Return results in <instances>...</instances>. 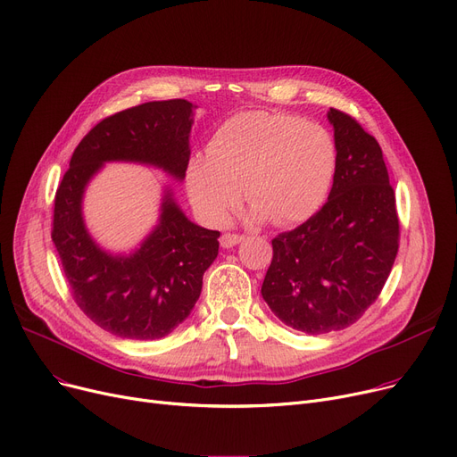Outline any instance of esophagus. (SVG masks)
I'll use <instances>...</instances> for the list:
<instances>
[{
  "instance_id": "34e87169",
  "label": "esophagus",
  "mask_w": 457,
  "mask_h": 457,
  "mask_svg": "<svg viewBox=\"0 0 457 457\" xmlns=\"http://www.w3.org/2000/svg\"><path fill=\"white\" fill-rule=\"evenodd\" d=\"M243 239H245L243 235H237V233H224V235H222V239H220V245H222V248H233L235 245H239Z\"/></svg>"
}]
</instances>
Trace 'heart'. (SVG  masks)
Masks as SVG:
<instances>
[{
  "mask_svg": "<svg viewBox=\"0 0 457 457\" xmlns=\"http://www.w3.org/2000/svg\"><path fill=\"white\" fill-rule=\"evenodd\" d=\"M338 170V145L328 129L282 112H243L218 127L209 154L187 170L190 202L207 224L220 226L241 204L253 218L295 226L327 202Z\"/></svg>",
  "mask_w": 457,
  "mask_h": 457,
  "instance_id": "1",
  "label": "heart"
}]
</instances>
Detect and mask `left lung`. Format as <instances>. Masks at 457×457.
<instances>
[{"label": "left lung", "instance_id": "obj_1", "mask_svg": "<svg viewBox=\"0 0 457 457\" xmlns=\"http://www.w3.org/2000/svg\"><path fill=\"white\" fill-rule=\"evenodd\" d=\"M338 170L327 204L272 239L262 295L278 320L306 334L342 330L377 301L400 246L383 151L354 117L330 108Z\"/></svg>", "mask_w": 457, "mask_h": 457}]
</instances>
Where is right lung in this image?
Here are the masks:
<instances>
[{
  "label": "right lung",
  "instance_id": "1",
  "mask_svg": "<svg viewBox=\"0 0 457 457\" xmlns=\"http://www.w3.org/2000/svg\"><path fill=\"white\" fill-rule=\"evenodd\" d=\"M192 103L154 101L95 125L72 153L54 202L52 241L74 303L101 328L127 340H158L190 315L218 237L195 226L164 192L161 218L129 255L98 246L84 224L82 197L104 162H137L185 179L190 161Z\"/></svg>",
  "mask_w": 457,
  "mask_h": 457
}]
</instances>
